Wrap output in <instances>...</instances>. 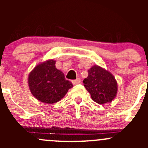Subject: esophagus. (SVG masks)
<instances>
[{
  "label": "esophagus",
  "mask_w": 148,
  "mask_h": 148,
  "mask_svg": "<svg viewBox=\"0 0 148 148\" xmlns=\"http://www.w3.org/2000/svg\"><path fill=\"white\" fill-rule=\"evenodd\" d=\"M80 82H81V79L80 78H77V79L72 80V83L74 84H79Z\"/></svg>",
  "instance_id": "34e87169"
}]
</instances>
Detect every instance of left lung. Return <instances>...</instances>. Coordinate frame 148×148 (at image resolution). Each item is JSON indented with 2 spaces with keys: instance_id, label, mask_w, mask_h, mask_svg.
Here are the masks:
<instances>
[{
  "instance_id": "1",
  "label": "left lung",
  "mask_w": 148,
  "mask_h": 148,
  "mask_svg": "<svg viewBox=\"0 0 148 148\" xmlns=\"http://www.w3.org/2000/svg\"><path fill=\"white\" fill-rule=\"evenodd\" d=\"M83 83L92 100L100 104L111 102L117 94V82L114 76L97 65L91 67Z\"/></svg>"
}]
</instances>
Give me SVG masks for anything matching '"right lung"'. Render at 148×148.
Returning <instances> with one entry per match:
<instances>
[{
    "label": "right lung",
    "mask_w": 148,
    "mask_h": 148,
    "mask_svg": "<svg viewBox=\"0 0 148 148\" xmlns=\"http://www.w3.org/2000/svg\"><path fill=\"white\" fill-rule=\"evenodd\" d=\"M55 64L53 59L46 60L36 66L28 75L31 94L46 104L59 102L73 86L71 82L66 80L64 73L56 68Z\"/></svg>",
    "instance_id": "obj_1"
}]
</instances>
